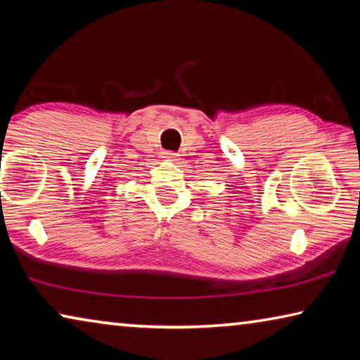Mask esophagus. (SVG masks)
<instances>
[{"label":"esophagus","mask_w":360,"mask_h":360,"mask_svg":"<svg viewBox=\"0 0 360 360\" xmlns=\"http://www.w3.org/2000/svg\"><path fill=\"white\" fill-rule=\"evenodd\" d=\"M163 155H165V158H169V160H174V158L178 157L176 155V152H173V150H165L163 152Z\"/></svg>","instance_id":"obj_1"}]
</instances>
